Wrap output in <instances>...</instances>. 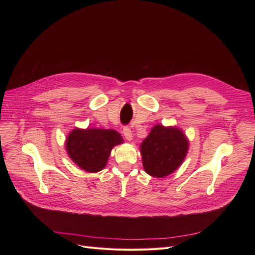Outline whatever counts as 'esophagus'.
Masks as SVG:
<instances>
[{"instance_id":"34e87169","label":"esophagus","mask_w":255,"mask_h":255,"mask_svg":"<svg viewBox=\"0 0 255 255\" xmlns=\"http://www.w3.org/2000/svg\"><path fill=\"white\" fill-rule=\"evenodd\" d=\"M123 135H125V137H126V139L127 140H128V141H130L133 139V133H132V130H130V128H128V127H126V128H123Z\"/></svg>"}]
</instances>
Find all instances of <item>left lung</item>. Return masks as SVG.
<instances>
[{"label":"left lung","mask_w":255,"mask_h":255,"mask_svg":"<svg viewBox=\"0 0 255 255\" xmlns=\"http://www.w3.org/2000/svg\"><path fill=\"white\" fill-rule=\"evenodd\" d=\"M188 144V139L179 128L153 127L140 144L144 171L154 177L171 174L186 157Z\"/></svg>","instance_id":"left-lung-1"}]
</instances>
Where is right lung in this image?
<instances>
[{
    "instance_id": "obj_1",
    "label": "right lung",
    "mask_w": 255,
    "mask_h": 255,
    "mask_svg": "<svg viewBox=\"0 0 255 255\" xmlns=\"http://www.w3.org/2000/svg\"><path fill=\"white\" fill-rule=\"evenodd\" d=\"M123 142L115 129L74 128L67 136L66 150L75 165L87 172L101 171L115 145Z\"/></svg>"
}]
</instances>
